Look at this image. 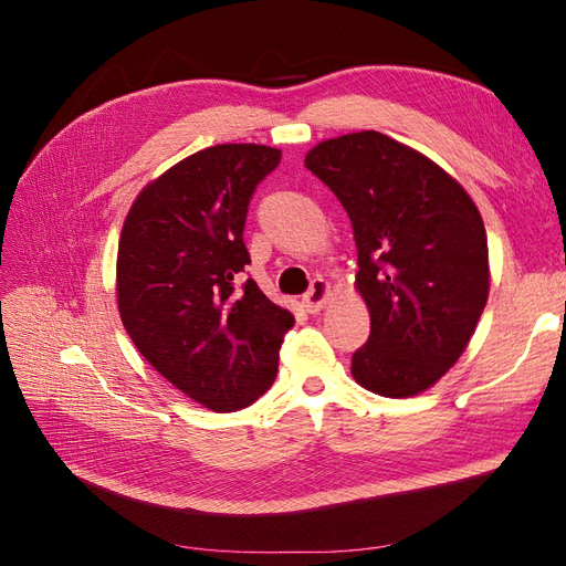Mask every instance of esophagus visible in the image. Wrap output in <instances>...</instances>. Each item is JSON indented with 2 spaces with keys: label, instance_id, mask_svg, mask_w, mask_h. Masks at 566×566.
<instances>
[{
  "label": "esophagus",
  "instance_id": "esophagus-1",
  "mask_svg": "<svg viewBox=\"0 0 566 566\" xmlns=\"http://www.w3.org/2000/svg\"><path fill=\"white\" fill-rule=\"evenodd\" d=\"M328 297H331V285L325 283L323 279H316V281H312V287L304 293L302 302L306 306V312L316 314V312L323 310V304L328 302Z\"/></svg>",
  "mask_w": 566,
  "mask_h": 566
}]
</instances>
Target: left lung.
I'll return each mask as SVG.
<instances>
[{
	"label": "left lung",
	"mask_w": 566,
	"mask_h": 566,
	"mask_svg": "<svg viewBox=\"0 0 566 566\" xmlns=\"http://www.w3.org/2000/svg\"><path fill=\"white\" fill-rule=\"evenodd\" d=\"M347 210L370 335L354 380L401 399L432 387L465 352L489 297L476 205L422 153L380 132L321 142L304 158Z\"/></svg>",
	"instance_id": "obj_1"
}]
</instances>
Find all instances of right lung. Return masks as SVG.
I'll use <instances>...</instances> for the list:
<instances>
[{
	"label": "right lung",
	"instance_id": "right-lung-1",
	"mask_svg": "<svg viewBox=\"0 0 566 566\" xmlns=\"http://www.w3.org/2000/svg\"><path fill=\"white\" fill-rule=\"evenodd\" d=\"M281 150L217 144L148 184L117 248L119 318L146 361L205 408L254 403L279 373L295 316L252 279L243 241L254 188Z\"/></svg>",
	"mask_w": 566,
	"mask_h": 566
}]
</instances>
